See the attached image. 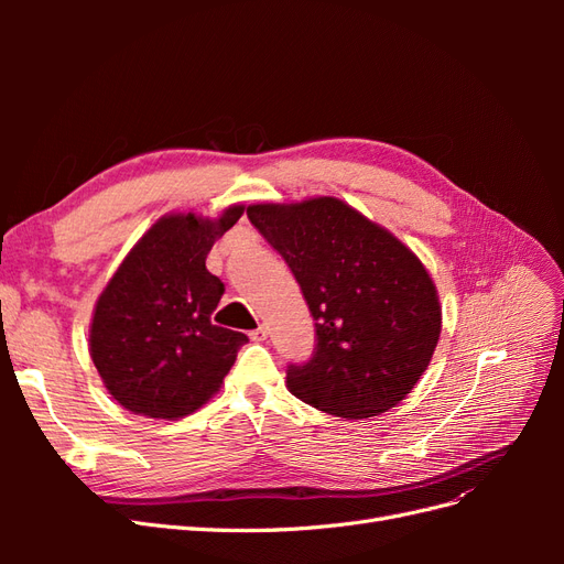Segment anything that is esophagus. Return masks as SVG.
I'll list each match as a JSON object with an SVG mask.
<instances>
[{
  "label": "esophagus",
  "mask_w": 564,
  "mask_h": 564,
  "mask_svg": "<svg viewBox=\"0 0 564 564\" xmlns=\"http://www.w3.org/2000/svg\"><path fill=\"white\" fill-rule=\"evenodd\" d=\"M249 336H251V340H256V344H261V340L268 338V327H265V324H261V327L253 329Z\"/></svg>",
  "instance_id": "1"
}]
</instances>
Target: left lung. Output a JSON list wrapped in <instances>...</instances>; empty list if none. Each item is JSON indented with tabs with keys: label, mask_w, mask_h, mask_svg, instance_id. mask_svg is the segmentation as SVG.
I'll return each instance as SVG.
<instances>
[{
	"label": "left lung",
	"mask_w": 564,
	"mask_h": 564,
	"mask_svg": "<svg viewBox=\"0 0 564 564\" xmlns=\"http://www.w3.org/2000/svg\"><path fill=\"white\" fill-rule=\"evenodd\" d=\"M247 216L292 268L315 319L313 357L286 371L292 395L344 419L400 404L442 332L437 286L419 256L336 197L249 204Z\"/></svg>",
	"instance_id": "8db88e82"
}]
</instances>
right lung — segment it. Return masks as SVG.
Here are the masks:
<instances>
[{
	"label": "right lung",
	"mask_w": 564,
	"mask_h": 564,
	"mask_svg": "<svg viewBox=\"0 0 564 564\" xmlns=\"http://www.w3.org/2000/svg\"><path fill=\"white\" fill-rule=\"evenodd\" d=\"M242 214L245 204H232L218 218L162 216L100 292L89 352L104 386L129 412L176 421L224 386L249 338L212 322L224 282L204 261Z\"/></svg>",
	"instance_id": "1"
}]
</instances>
